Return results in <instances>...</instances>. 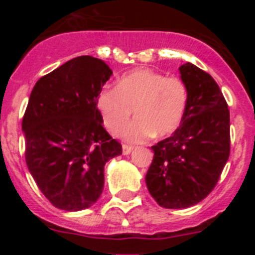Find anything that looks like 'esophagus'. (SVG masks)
Instances as JSON below:
<instances>
[{
    "mask_svg": "<svg viewBox=\"0 0 255 255\" xmlns=\"http://www.w3.org/2000/svg\"><path fill=\"white\" fill-rule=\"evenodd\" d=\"M132 149H134V147H131V145H128V144H124V145H123V154H125V155L130 154Z\"/></svg>",
    "mask_w": 255,
    "mask_h": 255,
    "instance_id": "34e87169",
    "label": "esophagus"
}]
</instances>
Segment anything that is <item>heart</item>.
I'll use <instances>...</instances> for the list:
<instances>
[{
  "label": "heart",
  "mask_w": 255,
  "mask_h": 255,
  "mask_svg": "<svg viewBox=\"0 0 255 255\" xmlns=\"http://www.w3.org/2000/svg\"><path fill=\"white\" fill-rule=\"evenodd\" d=\"M188 103V88L180 78H166L153 70H136L117 82L116 89H103L97 108L112 135L120 134L134 115L136 120L124 130V138L143 141L153 134L163 138L181 123Z\"/></svg>",
  "instance_id": "heart-1"
}]
</instances>
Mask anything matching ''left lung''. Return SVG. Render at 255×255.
I'll use <instances>...</instances> for the list:
<instances>
[{
  "mask_svg": "<svg viewBox=\"0 0 255 255\" xmlns=\"http://www.w3.org/2000/svg\"><path fill=\"white\" fill-rule=\"evenodd\" d=\"M188 88L181 124L153 145L147 188L163 208H188L217 185L230 155V111L220 87L208 73L186 62L179 67Z\"/></svg>",
  "mask_w": 255,
  "mask_h": 255,
  "instance_id": "left-lung-1",
  "label": "left lung"
}]
</instances>
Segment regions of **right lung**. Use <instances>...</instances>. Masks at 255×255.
I'll return each mask as SVG.
<instances>
[{
	"label": "right lung",
	"mask_w": 255,
	"mask_h": 255,
	"mask_svg": "<svg viewBox=\"0 0 255 255\" xmlns=\"http://www.w3.org/2000/svg\"><path fill=\"white\" fill-rule=\"evenodd\" d=\"M111 75L102 60L80 56L42 76L29 97L21 123L26 166L56 208L93 206L103 191L106 162L123 153L97 108Z\"/></svg>",
	"instance_id": "1"
}]
</instances>
